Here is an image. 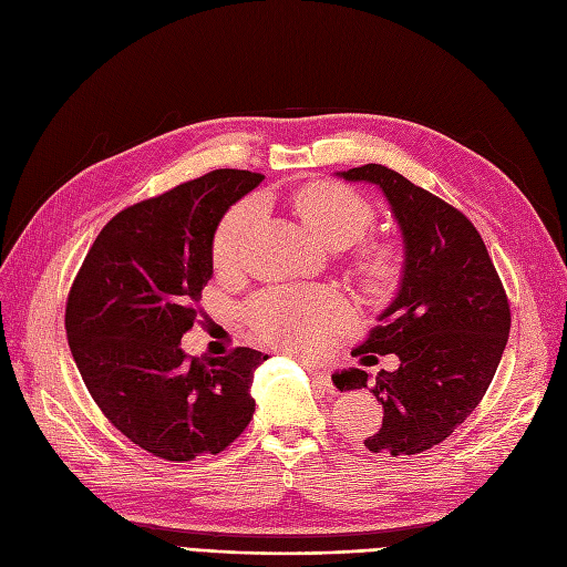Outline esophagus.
<instances>
[{
  "label": "esophagus",
  "mask_w": 567,
  "mask_h": 567,
  "mask_svg": "<svg viewBox=\"0 0 567 567\" xmlns=\"http://www.w3.org/2000/svg\"><path fill=\"white\" fill-rule=\"evenodd\" d=\"M305 371L310 373V379L323 390V392H333V383H331V375H329V371H326L323 367H319V364H310V362H305Z\"/></svg>",
  "instance_id": "1"
}]
</instances>
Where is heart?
Wrapping results in <instances>:
<instances>
[{"label":"heart","instance_id":"1","mask_svg":"<svg viewBox=\"0 0 567 567\" xmlns=\"http://www.w3.org/2000/svg\"><path fill=\"white\" fill-rule=\"evenodd\" d=\"M302 225L326 248L342 250L362 238L373 225V208L367 198L340 184L302 186L290 198ZM257 219L252 198L236 203L221 217L213 238L217 269H234L241 262L246 238ZM357 274L375 290H385L400 274V250L392 244H369L357 257ZM346 319V305L321 288H277L248 307L252 333L271 348L286 352H315Z\"/></svg>","mask_w":567,"mask_h":567}]
</instances>
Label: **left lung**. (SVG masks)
I'll return each mask as SVG.
<instances>
[{"label": "left lung", "instance_id": "obj_1", "mask_svg": "<svg viewBox=\"0 0 567 567\" xmlns=\"http://www.w3.org/2000/svg\"><path fill=\"white\" fill-rule=\"evenodd\" d=\"M379 186L402 234L404 262L398 293L381 326L354 354H398V371L333 373L336 388H371L383 425L364 440L373 454H419L447 440L483 400L511 329L506 290L485 241L450 203L394 169L369 163L336 173Z\"/></svg>", "mask_w": 567, "mask_h": 567}]
</instances>
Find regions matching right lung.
<instances>
[{
	"instance_id": "1",
	"label": "right lung",
	"mask_w": 567,
	"mask_h": 567,
	"mask_svg": "<svg viewBox=\"0 0 567 567\" xmlns=\"http://www.w3.org/2000/svg\"><path fill=\"white\" fill-rule=\"evenodd\" d=\"M265 177L213 173L117 213L101 229L65 305V333L106 419L167 461L219 454L252 419V373L267 354L186 359L182 336L213 279V238Z\"/></svg>"
}]
</instances>
